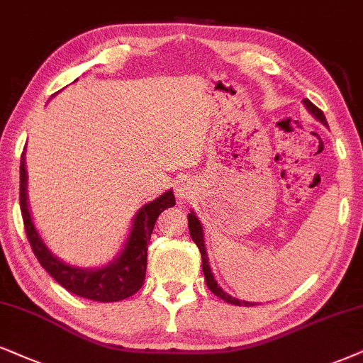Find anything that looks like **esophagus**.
Returning a JSON list of instances; mask_svg holds the SVG:
<instances>
[{
    "instance_id": "esophagus-1",
    "label": "esophagus",
    "mask_w": 363,
    "mask_h": 363,
    "mask_svg": "<svg viewBox=\"0 0 363 363\" xmlns=\"http://www.w3.org/2000/svg\"><path fill=\"white\" fill-rule=\"evenodd\" d=\"M176 196L177 199H186L187 196H189V187H187L186 184H179L177 189H176Z\"/></svg>"
}]
</instances>
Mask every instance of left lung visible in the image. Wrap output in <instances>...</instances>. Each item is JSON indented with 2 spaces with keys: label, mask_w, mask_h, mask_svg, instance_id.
I'll return each mask as SVG.
<instances>
[{
  "label": "left lung",
  "mask_w": 363,
  "mask_h": 363,
  "mask_svg": "<svg viewBox=\"0 0 363 363\" xmlns=\"http://www.w3.org/2000/svg\"><path fill=\"white\" fill-rule=\"evenodd\" d=\"M303 105L306 107V110L313 116L316 121L322 122L323 125H327V118H325L323 112L320 110L318 107H315L313 104L310 102L308 99L303 100ZM187 221H189V233H191V238L192 241L196 242L197 247H199L201 251V258H203V272H204V278H206V284H208V288L211 291L214 293L216 296H219L221 300L228 301V303L231 305H238V306H253L256 303H251V301H245V300H238V298L231 296L229 293H226L223 290L221 286H219L218 281L214 279V274L211 272V266H209V258H208V251H206V245H204V231H203V224H201L199 219H197V216L194 214V211H191L189 214H187Z\"/></svg>",
  "instance_id": "8db88e82"
}]
</instances>
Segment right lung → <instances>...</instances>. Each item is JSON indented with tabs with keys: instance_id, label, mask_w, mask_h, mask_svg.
Listing matches in <instances>:
<instances>
[{
	"instance_id": "1",
	"label": "right lung",
	"mask_w": 363,
	"mask_h": 363,
	"mask_svg": "<svg viewBox=\"0 0 363 363\" xmlns=\"http://www.w3.org/2000/svg\"><path fill=\"white\" fill-rule=\"evenodd\" d=\"M26 189H28V172H26V159L23 152L20 166V206L23 223H25L31 250L55 281H58L70 293H75L86 300L102 301V303L125 300L140 290L145 279L147 242L150 241L154 224L164 209L176 204L172 189L155 197L154 201H149L137 211L121 253L99 268H82V266L70 264L52 253L31 218Z\"/></svg>"
}]
</instances>
